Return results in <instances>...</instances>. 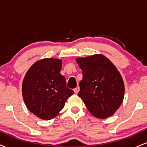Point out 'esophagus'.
Here are the masks:
<instances>
[{
	"label": "esophagus",
	"mask_w": 147,
	"mask_h": 147,
	"mask_svg": "<svg viewBox=\"0 0 147 147\" xmlns=\"http://www.w3.org/2000/svg\"><path fill=\"white\" fill-rule=\"evenodd\" d=\"M79 87H77L75 88V89H74V92H75V93L77 94L79 92Z\"/></svg>",
	"instance_id": "34e87169"
}]
</instances>
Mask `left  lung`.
<instances>
[{"instance_id": "left-lung-1", "label": "left lung", "mask_w": 147, "mask_h": 147, "mask_svg": "<svg viewBox=\"0 0 147 147\" xmlns=\"http://www.w3.org/2000/svg\"><path fill=\"white\" fill-rule=\"evenodd\" d=\"M76 61L83 74L78 96L95 117L105 119L112 116L124 99V84L120 73L102 55Z\"/></svg>"}]
</instances>
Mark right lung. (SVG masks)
<instances>
[{
  "label": "right lung",
  "instance_id": "obj_1",
  "mask_svg": "<svg viewBox=\"0 0 147 147\" xmlns=\"http://www.w3.org/2000/svg\"><path fill=\"white\" fill-rule=\"evenodd\" d=\"M62 61L47 58L34 63L27 72L22 84L25 104L30 112L44 120L55 118L63 109L74 91L66 86L60 74Z\"/></svg>",
  "mask_w": 147,
  "mask_h": 147
}]
</instances>
